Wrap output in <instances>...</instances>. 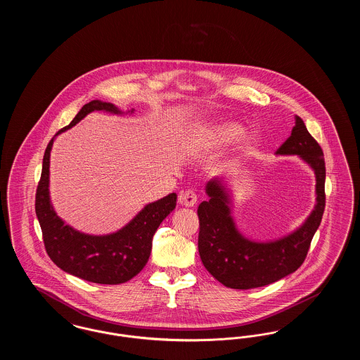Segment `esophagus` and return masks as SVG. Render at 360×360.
<instances>
[{"label":"esophagus","mask_w":360,"mask_h":360,"mask_svg":"<svg viewBox=\"0 0 360 360\" xmlns=\"http://www.w3.org/2000/svg\"><path fill=\"white\" fill-rule=\"evenodd\" d=\"M178 202L181 205L186 206V207H191V206L197 204V194L193 191V190H186V191H182L178 197Z\"/></svg>","instance_id":"esophagus-1"}]
</instances>
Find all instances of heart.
I'll list each match as a JSON object with an SVG mask.
<instances>
[{"label": "heart", "mask_w": 360, "mask_h": 360, "mask_svg": "<svg viewBox=\"0 0 360 360\" xmlns=\"http://www.w3.org/2000/svg\"><path fill=\"white\" fill-rule=\"evenodd\" d=\"M240 143L241 150H250L257 146L259 134L250 131L244 134V127L233 120H214L197 125L185 141L188 154H205L207 151L220 150Z\"/></svg>", "instance_id": "obj_1"}]
</instances>
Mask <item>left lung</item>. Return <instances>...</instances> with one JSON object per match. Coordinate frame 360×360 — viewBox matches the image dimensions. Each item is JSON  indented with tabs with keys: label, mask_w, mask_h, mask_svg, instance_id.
<instances>
[{
	"label": "left lung",
	"mask_w": 360,
	"mask_h": 360,
	"mask_svg": "<svg viewBox=\"0 0 360 360\" xmlns=\"http://www.w3.org/2000/svg\"><path fill=\"white\" fill-rule=\"evenodd\" d=\"M288 140L276 150L298 156L316 178V204L305 221L278 239L247 238L232 216V190L225 178L213 176L205 186L207 200L198 206V252L206 270L224 286L238 290L262 288L294 273L305 260L310 241L326 207V162L319 143L298 116Z\"/></svg>",
	"instance_id": "8db88e82"
}]
</instances>
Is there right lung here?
Returning <instances> with one entry per match:
<instances>
[{
    "instance_id": "add662e5",
    "label": "right lung",
    "mask_w": 360,
    "mask_h": 360,
    "mask_svg": "<svg viewBox=\"0 0 360 360\" xmlns=\"http://www.w3.org/2000/svg\"><path fill=\"white\" fill-rule=\"evenodd\" d=\"M98 110L119 116L135 112V109L124 112L115 103L100 100L85 103L74 120L52 137L46 148L34 210L43 232L46 251L60 270L93 283L119 285L139 274L148 262L155 232L175 209L176 194L172 193L147 204L129 223L106 235L79 232L58 216L50 195L52 144L58 135L72 128L89 113Z\"/></svg>"
}]
</instances>
